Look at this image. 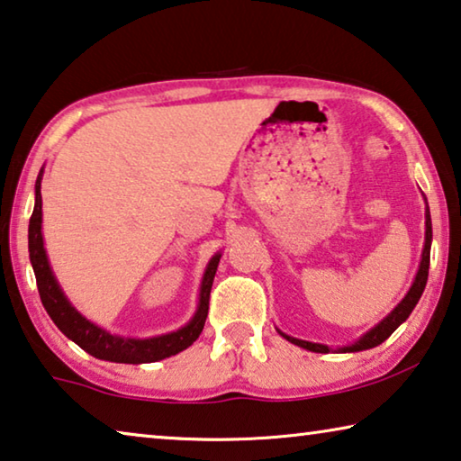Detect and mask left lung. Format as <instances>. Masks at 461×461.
<instances>
[{"label": "left lung", "instance_id": "1", "mask_svg": "<svg viewBox=\"0 0 461 461\" xmlns=\"http://www.w3.org/2000/svg\"><path fill=\"white\" fill-rule=\"evenodd\" d=\"M431 239H433V230H431V216H429V210H427V235H425V249H422V261H420V267H419V274L414 277V284L412 288L406 294V298L398 304L394 311H392L386 319H384L378 327H374L369 333H366L364 337L359 339L357 343H353L349 347H341V353H351V351H364V349H372V347L380 345L386 341V339L394 333V330L401 327V324L409 319V314L412 312V308L417 306L419 298L422 296V290H425L427 285V277H429V259H431ZM290 343L298 345V347H304L308 351H314V353H329L330 347L327 345H321V343H308V341H300V339H294L288 337Z\"/></svg>", "mask_w": 461, "mask_h": 461}]
</instances>
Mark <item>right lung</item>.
Segmentation results:
<instances>
[{
    "instance_id": "right-lung-1",
    "label": "right lung",
    "mask_w": 461,
    "mask_h": 461,
    "mask_svg": "<svg viewBox=\"0 0 461 461\" xmlns=\"http://www.w3.org/2000/svg\"><path fill=\"white\" fill-rule=\"evenodd\" d=\"M42 195H41V176L36 179V203L34 212L30 216L28 226V251L30 261H32L36 285H39V294L42 300V306L47 308L52 322L63 330V333L77 343L81 349H86L89 356L105 361H116V364H150V361H159L165 357L176 356V353L184 351L190 347L195 339L200 337L203 322L208 316L210 306V290H212V282L216 276L218 261L221 255H214L212 261L208 263L206 274H203L202 290H200V306L198 312L192 319L187 327L176 330V333L155 337V339H124L105 333L104 329L95 327L94 322L75 311L69 304V300L65 298V294L60 292L59 284L52 276L47 251H44L42 243Z\"/></svg>"
}]
</instances>
